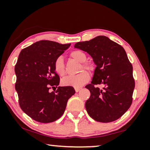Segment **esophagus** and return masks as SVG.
Instances as JSON below:
<instances>
[{
	"mask_svg": "<svg viewBox=\"0 0 150 150\" xmlns=\"http://www.w3.org/2000/svg\"><path fill=\"white\" fill-rule=\"evenodd\" d=\"M81 89V87H76V88H75V91H76V92H79Z\"/></svg>",
	"mask_w": 150,
	"mask_h": 150,
	"instance_id": "esophagus-1",
	"label": "esophagus"
}]
</instances>
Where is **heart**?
I'll return each mask as SVG.
<instances>
[{"label":"heart","instance_id":"1","mask_svg":"<svg viewBox=\"0 0 150 150\" xmlns=\"http://www.w3.org/2000/svg\"><path fill=\"white\" fill-rule=\"evenodd\" d=\"M70 57L77 62L81 63V66L80 67L79 71H81L77 75L68 76L65 77L62 80L61 83L65 86H71L74 87H81L85 85L89 81V74L87 71H81L85 69L88 71H92L93 70V65L90 63L85 62L87 61V55L82 50H74L70 53ZM54 71L58 74L59 76H63L65 74V67L64 64V61L62 57H59L56 59L54 63Z\"/></svg>","mask_w":150,"mask_h":150}]
</instances>
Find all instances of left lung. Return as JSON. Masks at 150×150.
I'll list each match as a JSON object with an SVG mask.
<instances>
[{
    "label": "left lung",
    "mask_w": 150,
    "mask_h": 150,
    "mask_svg": "<svg viewBox=\"0 0 150 150\" xmlns=\"http://www.w3.org/2000/svg\"><path fill=\"white\" fill-rule=\"evenodd\" d=\"M74 48L87 52L96 65L86 101L87 113L94 120L108 123L120 118L132 102L134 80L132 65L124 48L106 36L78 42ZM96 85H101L100 89Z\"/></svg>",
    "instance_id": "left-lung-1"
}]
</instances>
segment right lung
I'll return each mask as SVG.
<instances>
[{"label":"right lung","instance_id":"1","mask_svg":"<svg viewBox=\"0 0 150 150\" xmlns=\"http://www.w3.org/2000/svg\"><path fill=\"white\" fill-rule=\"evenodd\" d=\"M71 44H61L41 40L20 52L15 66L16 90L21 109L33 120L41 123L53 122L61 117L67 100L75 93L71 86L59 85V76L54 63Z\"/></svg>","mask_w":150,"mask_h":150}]
</instances>
